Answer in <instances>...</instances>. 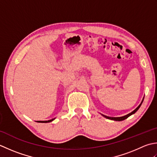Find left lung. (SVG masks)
I'll use <instances>...</instances> for the list:
<instances>
[{
	"mask_svg": "<svg viewBox=\"0 0 157 157\" xmlns=\"http://www.w3.org/2000/svg\"><path fill=\"white\" fill-rule=\"evenodd\" d=\"M143 100H144V99L142 100V102H141V104H140L138 106H137L135 110H134L133 112H132V113H129V114H127V115H125V116H124V117H107V116H105V115H103V116L104 117H105V118H107V119H110V120H114V121H123V120H124V119H127L128 117H129V116H131V115L132 114H134L136 113V112L140 108V107L141 106V105H142V102H143Z\"/></svg>",
	"mask_w": 157,
	"mask_h": 157,
	"instance_id": "obj_1",
	"label": "left lung"
}]
</instances>
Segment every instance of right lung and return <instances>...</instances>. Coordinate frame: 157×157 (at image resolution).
Here are the masks:
<instances>
[{
	"mask_svg": "<svg viewBox=\"0 0 157 157\" xmlns=\"http://www.w3.org/2000/svg\"><path fill=\"white\" fill-rule=\"evenodd\" d=\"M54 119H52V120H49V121H37V122L38 123H49V122H52V121H53Z\"/></svg>",
	"mask_w": 157,
	"mask_h": 157,
	"instance_id": "1",
	"label": "right lung"
}]
</instances>
